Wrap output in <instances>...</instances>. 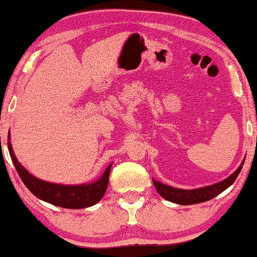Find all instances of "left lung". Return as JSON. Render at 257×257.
Segmentation results:
<instances>
[{
    "label": "left lung",
    "instance_id": "1",
    "mask_svg": "<svg viewBox=\"0 0 257 257\" xmlns=\"http://www.w3.org/2000/svg\"><path fill=\"white\" fill-rule=\"evenodd\" d=\"M243 163L244 161L241 163L239 168L230 175V176L226 178V180L219 182V183H215L213 185H209V187L195 189V190H182V189H176L169 187V185L162 184L155 180H153V183L155 185L156 191H158L163 198L169 200V202L180 204V205L198 204L214 198L215 196H218L219 193H221L228 187H230V185L233 184V182L236 180L237 175L240 174L241 169H242Z\"/></svg>",
    "mask_w": 257,
    "mask_h": 257
}]
</instances>
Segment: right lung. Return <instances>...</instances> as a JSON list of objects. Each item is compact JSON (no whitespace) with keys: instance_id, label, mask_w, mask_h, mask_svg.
I'll use <instances>...</instances> for the list:
<instances>
[{"instance_id":"obj_1","label":"right lung","mask_w":257,"mask_h":257,"mask_svg":"<svg viewBox=\"0 0 257 257\" xmlns=\"http://www.w3.org/2000/svg\"><path fill=\"white\" fill-rule=\"evenodd\" d=\"M8 139L10 140V135H8ZM9 153L13 160V163L16 168L21 180L23 181L30 191H31L39 199L47 202L53 205L65 207V209H83L91 205L102 199V197L107 188L109 183V176L111 166L107 167L102 177L94 183L81 184V185H61L48 183V182L38 180V178L32 176L20 162L17 161L16 156L14 154L13 147H11L10 141H8Z\"/></svg>"}]
</instances>
